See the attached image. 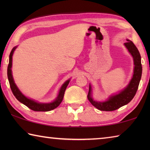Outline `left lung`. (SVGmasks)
Returning a JSON list of instances; mask_svg holds the SVG:
<instances>
[{
    "instance_id": "left-lung-1",
    "label": "left lung",
    "mask_w": 150,
    "mask_h": 150,
    "mask_svg": "<svg viewBox=\"0 0 150 150\" xmlns=\"http://www.w3.org/2000/svg\"><path fill=\"white\" fill-rule=\"evenodd\" d=\"M128 42L124 43V45L133 57L134 73L131 80L126 87L115 95H110L105 101H96L92 97V87L89 85V90L87 95L88 100L97 109L103 111H113L127 105L135 96L138 90L139 81L142 73L141 56L136 45L130 40H127Z\"/></svg>"
}]
</instances>
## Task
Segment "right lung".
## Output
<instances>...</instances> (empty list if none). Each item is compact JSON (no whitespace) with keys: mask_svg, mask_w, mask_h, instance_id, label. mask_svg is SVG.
I'll use <instances>...</instances> for the list:
<instances>
[{"mask_svg":"<svg viewBox=\"0 0 150 150\" xmlns=\"http://www.w3.org/2000/svg\"><path fill=\"white\" fill-rule=\"evenodd\" d=\"M17 46H15L11 51V54L9 55V63L8 65V69H7V75H8V81L11 86V90L12 93L14 95L16 99L20 101V103L24 104V105L28 106L29 108L34 111H42V112H47L52 110H54L55 108H57L59 106L61 103L62 102L63 96H64L65 91L66 88H67L68 84L69 83L70 79L65 81L63 83L62 87H61L59 93H58L57 96L56 98L53 101V102L48 103H38V101H35L32 98H29L26 97V96L22 93L21 91L19 90V88L14 83L13 76L12 73V55H13L14 52L16 49Z\"/></svg>","mask_w":150,"mask_h":150,"instance_id":"1","label":"right lung"}]
</instances>
